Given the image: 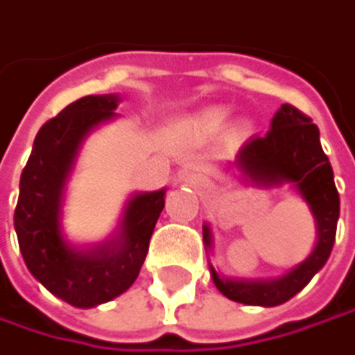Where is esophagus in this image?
Returning <instances> with one entry per match:
<instances>
[{
	"label": "esophagus",
	"mask_w": 355,
	"mask_h": 355,
	"mask_svg": "<svg viewBox=\"0 0 355 355\" xmlns=\"http://www.w3.org/2000/svg\"><path fill=\"white\" fill-rule=\"evenodd\" d=\"M183 183H185V185H189V187H193V189H202V187L206 185L204 176H202V174H196V172L185 174V176H183Z\"/></svg>",
	"instance_id": "34e87169"
}]
</instances>
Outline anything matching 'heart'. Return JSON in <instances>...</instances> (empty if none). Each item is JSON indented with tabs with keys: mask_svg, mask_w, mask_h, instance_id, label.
Segmentation results:
<instances>
[{
	"mask_svg": "<svg viewBox=\"0 0 355 355\" xmlns=\"http://www.w3.org/2000/svg\"><path fill=\"white\" fill-rule=\"evenodd\" d=\"M206 118H208L210 122H214V124H223V122L229 118V112H227L225 107H212V110L206 114Z\"/></svg>",
	"mask_w": 355,
	"mask_h": 355,
	"instance_id": "heart-1",
	"label": "heart"
}]
</instances>
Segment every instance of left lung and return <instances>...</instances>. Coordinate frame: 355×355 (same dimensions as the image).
<instances>
[{
	"label": "left lung",
	"instance_id": "obj_1",
	"mask_svg": "<svg viewBox=\"0 0 355 355\" xmlns=\"http://www.w3.org/2000/svg\"><path fill=\"white\" fill-rule=\"evenodd\" d=\"M243 185L272 189H293L310 208L316 225V243L306 260L275 279H233L210 264L216 289L245 306H281L297 295L312 277L327 264L339 220V193L333 179V168L320 145L318 126L312 124L297 107L283 103L270 122L266 135H254L227 164ZM206 252H212V229L204 225Z\"/></svg>",
	"mask_w": 355,
	"mask_h": 355
}]
</instances>
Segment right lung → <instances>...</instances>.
I'll list each match as a JSON object with an SVG mask.
<instances>
[{
  "label": "right lung",
  "instance_id": "1",
  "mask_svg": "<svg viewBox=\"0 0 355 355\" xmlns=\"http://www.w3.org/2000/svg\"><path fill=\"white\" fill-rule=\"evenodd\" d=\"M120 95H87L47 120L20 176L14 229L28 272L74 308H95L122 295L139 277L166 189L132 193L116 231L101 243L76 245L62 229L66 185L85 139L114 120Z\"/></svg>",
  "mask_w": 355,
  "mask_h": 355
}]
</instances>
